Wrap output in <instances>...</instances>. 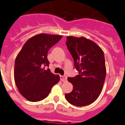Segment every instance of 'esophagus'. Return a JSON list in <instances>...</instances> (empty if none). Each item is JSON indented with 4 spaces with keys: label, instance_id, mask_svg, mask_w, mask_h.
<instances>
[{
    "label": "esophagus",
    "instance_id": "esophagus-1",
    "mask_svg": "<svg viewBox=\"0 0 125 125\" xmlns=\"http://www.w3.org/2000/svg\"><path fill=\"white\" fill-rule=\"evenodd\" d=\"M60 79L62 81H63V82H65V81H67V76L66 75H60Z\"/></svg>",
    "mask_w": 125,
    "mask_h": 125
}]
</instances>
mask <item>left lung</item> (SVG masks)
<instances>
[{
  "mask_svg": "<svg viewBox=\"0 0 125 125\" xmlns=\"http://www.w3.org/2000/svg\"><path fill=\"white\" fill-rule=\"evenodd\" d=\"M66 45L79 73L75 77H68L73 90L65 95L66 99L77 107L91 104L99 96L104 83V53L96 43L83 37H67Z\"/></svg>",
  "mask_w": 125,
  "mask_h": 125,
  "instance_id": "8db88e82",
  "label": "left lung"
}]
</instances>
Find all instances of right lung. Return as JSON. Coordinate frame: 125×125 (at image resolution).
Here are the masks:
<instances>
[{
  "label": "right lung",
  "instance_id": "1",
  "mask_svg": "<svg viewBox=\"0 0 125 125\" xmlns=\"http://www.w3.org/2000/svg\"><path fill=\"white\" fill-rule=\"evenodd\" d=\"M62 35L40 33L29 39L18 54L14 63V81L20 93L30 102L46 98L52 87L58 83V75L49 69L47 55Z\"/></svg>",
  "mask_w": 125,
  "mask_h": 125
}]
</instances>
